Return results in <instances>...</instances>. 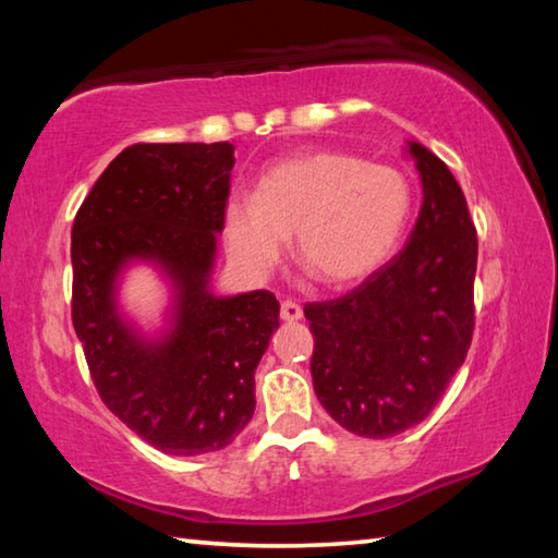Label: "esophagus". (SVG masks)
Listing matches in <instances>:
<instances>
[{
    "instance_id": "obj_1",
    "label": "esophagus",
    "mask_w": 558,
    "mask_h": 558,
    "mask_svg": "<svg viewBox=\"0 0 558 558\" xmlns=\"http://www.w3.org/2000/svg\"><path fill=\"white\" fill-rule=\"evenodd\" d=\"M280 319L282 323H298V319H302V307L292 300H282L280 302Z\"/></svg>"
}]
</instances>
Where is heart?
<instances>
[{
  "label": "heart",
  "mask_w": 558,
  "mask_h": 558,
  "mask_svg": "<svg viewBox=\"0 0 558 558\" xmlns=\"http://www.w3.org/2000/svg\"><path fill=\"white\" fill-rule=\"evenodd\" d=\"M409 216L411 186L399 169L315 149L266 169L253 199L233 196L223 209V241L245 276L263 278L292 235V253L310 276L347 288L389 260Z\"/></svg>",
  "instance_id": "b5f03b06"
}]
</instances>
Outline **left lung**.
I'll list each match as a JSON object with an SVG mask.
<instances>
[{
    "label": "left lung",
    "instance_id": "8db88e82",
    "mask_svg": "<svg viewBox=\"0 0 558 558\" xmlns=\"http://www.w3.org/2000/svg\"><path fill=\"white\" fill-rule=\"evenodd\" d=\"M423 186L409 243L344 298L310 302L319 403L354 436L391 438L421 423L470 349L477 233L442 159L405 145Z\"/></svg>",
    "mask_w": 558,
    "mask_h": 558
}]
</instances>
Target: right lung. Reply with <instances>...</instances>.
Here are the masks:
<instances>
[{
  "mask_svg": "<svg viewBox=\"0 0 558 558\" xmlns=\"http://www.w3.org/2000/svg\"><path fill=\"white\" fill-rule=\"evenodd\" d=\"M229 143L132 145L112 159L71 231L73 327L102 403L167 456L221 450L256 411V369L280 305L268 290L216 295ZM135 262L170 288L163 325L143 330L119 305Z\"/></svg>",
  "mask_w": 558,
  "mask_h": 558,
  "instance_id": "right-lung-1",
  "label": "right lung"
}]
</instances>
